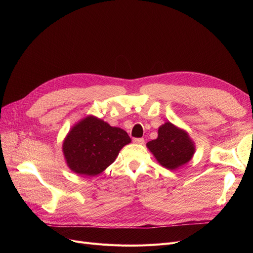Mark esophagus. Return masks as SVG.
<instances>
[{
  "label": "esophagus",
  "mask_w": 253,
  "mask_h": 253,
  "mask_svg": "<svg viewBox=\"0 0 253 253\" xmlns=\"http://www.w3.org/2000/svg\"><path fill=\"white\" fill-rule=\"evenodd\" d=\"M133 141L135 143H137V144H143L144 143V139L143 138H134Z\"/></svg>",
  "instance_id": "34e87169"
}]
</instances>
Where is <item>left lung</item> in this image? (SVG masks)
<instances>
[{
    "mask_svg": "<svg viewBox=\"0 0 253 253\" xmlns=\"http://www.w3.org/2000/svg\"><path fill=\"white\" fill-rule=\"evenodd\" d=\"M150 150L159 165L169 170L179 169L192 159L195 143L186 129L168 121L158 127L157 138L149 141Z\"/></svg>",
    "mask_w": 253,
    "mask_h": 253,
    "instance_id": "1",
    "label": "left lung"
}]
</instances>
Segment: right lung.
Returning <instances> with one entry per match:
<instances>
[{
    "label": "right lung",
    "mask_w": 253,
    "mask_h": 253,
    "mask_svg": "<svg viewBox=\"0 0 253 253\" xmlns=\"http://www.w3.org/2000/svg\"><path fill=\"white\" fill-rule=\"evenodd\" d=\"M131 141L125 129L88 115L71 127L63 140L62 152L74 173L95 176L112 165L120 150Z\"/></svg>",
    "instance_id": "obj_1"
}]
</instances>
